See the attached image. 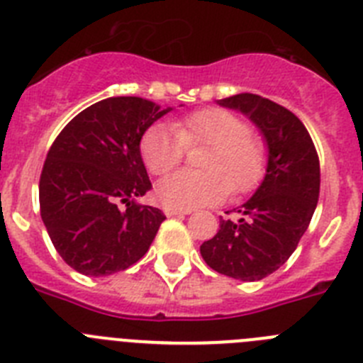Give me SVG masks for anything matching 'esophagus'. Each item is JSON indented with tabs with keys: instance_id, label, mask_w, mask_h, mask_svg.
I'll return each instance as SVG.
<instances>
[{
	"instance_id": "1",
	"label": "esophagus",
	"mask_w": 363,
	"mask_h": 363,
	"mask_svg": "<svg viewBox=\"0 0 363 363\" xmlns=\"http://www.w3.org/2000/svg\"><path fill=\"white\" fill-rule=\"evenodd\" d=\"M191 211H182V209H172V207H165V216H179V214H189Z\"/></svg>"
}]
</instances>
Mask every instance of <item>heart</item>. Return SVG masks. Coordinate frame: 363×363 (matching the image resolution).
<instances>
[{
	"label": "heart",
	"mask_w": 363,
	"mask_h": 363,
	"mask_svg": "<svg viewBox=\"0 0 363 363\" xmlns=\"http://www.w3.org/2000/svg\"><path fill=\"white\" fill-rule=\"evenodd\" d=\"M207 145L198 160L201 171H179L156 187L165 207L189 211L213 205L233 192H249L262 182L267 152L247 125L225 108L209 107L191 112L178 125L156 123L145 130L140 152L152 174L171 172L187 147Z\"/></svg>",
	"instance_id": "1"
}]
</instances>
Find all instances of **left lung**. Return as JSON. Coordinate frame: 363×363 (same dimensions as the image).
<instances>
[{
    "label": "left lung",
    "instance_id": "obj_1",
    "mask_svg": "<svg viewBox=\"0 0 363 363\" xmlns=\"http://www.w3.org/2000/svg\"><path fill=\"white\" fill-rule=\"evenodd\" d=\"M221 107L245 114L267 145L259 187L238 209V221L220 220L201 243L205 264L242 281L269 277L289 259L307 230L320 194V162L309 133L293 112L258 94H234Z\"/></svg>",
    "mask_w": 363,
    "mask_h": 363
}]
</instances>
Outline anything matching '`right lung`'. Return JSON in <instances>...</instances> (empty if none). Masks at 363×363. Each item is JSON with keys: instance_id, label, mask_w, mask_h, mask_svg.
I'll list each match as a JSON object with an SVG mask.
<instances>
[{"instance_id": "obj_1", "label": "right lung", "mask_w": 363, "mask_h": 363, "mask_svg": "<svg viewBox=\"0 0 363 363\" xmlns=\"http://www.w3.org/2000/svg\"><path fill=\"white\" fill-rule=\"evenodd\" d=\"M169 111L136 96H112L79 112L54 140L40 178L41 220L74 271L108 277L149 251L165 216L136 203L152 187L140 142Z\"/></svg>"}]
</instances>
